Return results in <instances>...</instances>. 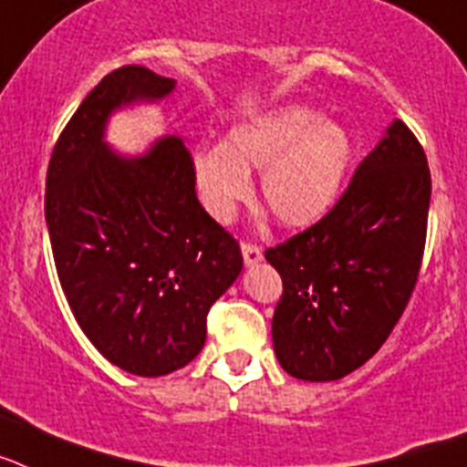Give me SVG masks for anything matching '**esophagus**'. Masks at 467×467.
<instances>
[{"mask_svg": "<svg viewBox=\"0 0 467 467\" xmlns=\"http://www.w3.org/2000/svg\"><path fill=\"white\" fill-rule=\"evenodd\" d=\"M242 254H244L246 265H256L258 261H263V249L254 242H242Z\"/></svg>", "mask_w": 467, "mask_h": 467, "instance_id": "1", "label": "esophagus"}]
</instances>
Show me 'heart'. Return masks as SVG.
Segmentation results:
<instances>
[{
  "mask_svg": "<svg viewBox=\"0 0 467 467\" xmlns=\"http://www.w3.org/2000/svg\"><path fill=\"white\" fill-rule=\"evenodd\" d=\"M352 161V138L338 121L303 105H286L230 131L228 143L200 150L194 185L211 216L233 221L251 194V169L261 171V197L277 221L303 228L336 204Z\"/></svg>",
  "mask_w": 467,
  "mask_h": 467,
  "instance_id": "obj_1",
  "label": "heart"
}]
</instances>
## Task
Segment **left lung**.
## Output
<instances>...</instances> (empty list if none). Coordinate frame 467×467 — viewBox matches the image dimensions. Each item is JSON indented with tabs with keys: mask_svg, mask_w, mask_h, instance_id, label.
Instances as JSON below:
<instances>
[{
	"mask_svg": "<svg viewBox=\"0 0 467 467\" xmlns=\"http://www.w3.org/2000/svg\"><path fill=\"white\" fill-rule=\"evenodd\" d=\"M430 190L423 145L395 121L338 202L265 251L282 277L273 343L286 374L338 380L380 350L419 282Z\"/></svg>",
	"mask_w": 467,
	"mask_h": 467,
	"instance_id": "8db88e82",
	"label": "left lung"
}]
</instances>
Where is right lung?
Instances as JSON below:
<instances>
[{
	"label": "right lung",
	"instance_id": "1",
	"mask_svg": "<svg viewBox=\"0 0 467 467\" xmlns=\"http://www.w3.org/2000/svg\"><path fill=\"white\" fill-rule=\"evenodd\" d=\"M173 84L143 65L105 75L60 131L47 171L44 213L67 306L96 350L136 376H166L200 355L206 315L244 263L197 200L181 138L138 160L103 143L115 108L164 99Z\"/></svg>",
	"mask_w": 467,
	"mask_h": 467
}]
</instances>
